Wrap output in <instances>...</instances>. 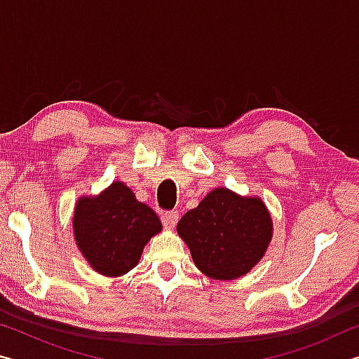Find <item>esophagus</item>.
<instances>
[{
    "label": "esophagus",
    "instance_id": "esophagus-1",
    "mask_svg": "<svg viewBox=\"0 0 359 359\" xmlns=\"http://www.w3.org/2000/svg\"><path fill=\"white\" fill-rule=\"evenodd\" d=\"M163 224H165L166 228H174L175 224L179 222V212L177 210H169L163 214Z\"/></svg>",
    "mask_w": 359,
    "mask_h": 359
}]
</instances>
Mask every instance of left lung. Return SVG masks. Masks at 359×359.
Instances as JSON below:
<instances>
[{
	"mask_svg": "<svg viewBox=\"0 0 359 359\" xmlns=\"http://www.w3.org/2000/svg\"><path fill=\"white\" fill-rule=\"evenodd\" d=\"M274 224L259 196L214 188L177 223L194 266L214 280H236L264 257Z\"/></svg>",
	"mask_w": 359,
	"mask_h": 359,
	"instance_id": "obj_1",
	"label": "left lung"
}]
</instances>
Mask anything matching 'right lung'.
I'll return each instance as SVG.
<instances>
[{"label": "right lung", "instance_id": "1", "mask_svg": "<svg viewBox=\"0 0 359 359\" xmlns=\"http://www.w3.org/2000/svg\"><path fill=\"white\" fill-rule=\"evenodd\" d=\"M161 229L155 212L118 180L96 196H81L74 205L76 245L90 267L104 277H120L136 267L144 247Z\"/></svg>", "mask_w": 359, "mask_h": 359}]
</instances>
